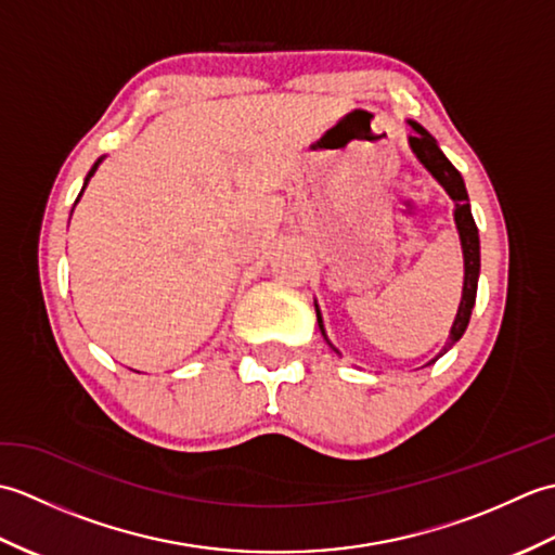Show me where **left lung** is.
<instances>
[{
  "instance_id": "left-lung-1",
  "label": "left lung",
  "mask_w": 555,
  "mask_h": 555,
  "mask_svg": "<svg viewBox=\"0 0 555 555\" xmlns=\"http://www.w3.org/2000/svg\"><path fill=\"white\" fill-rule=\"evenodd\" d=\"M405 124L410 126V135H408L410 152L415 155V159L422 164V167L431 173V179L443 188L448 197L453 199V205H455L453 221H455V229H457V235H460V247H463V269H465L463 296H460V305H457L455 320H453V326H451V334H448L446 346L439 350V356L427 362V364H434L441 356H446V352L451 350L460 338H463L465 328L469 324V317H473V308H475V300H477L479 267H481L479 264V231H477V223H475V217H473V209H469V197H467V188H465L463 176H460V171L453 167L451 162H448V157L441 152L439 143H436V138L427 131V128L420 126L417 121H412V119H408ZM314 310H317V324H320L322 336L326 338V344L334 348V344L326 336L322 310H320V305H317V300H314ZM338 356H340V352H338ZM427 364H424V367H427Z\"/></svg>"
}]
</instances>
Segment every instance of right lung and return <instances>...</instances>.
I'll return each mask as SVG.
<instances>
[{
  "label": "right lung",
  "mask_w": 555,
  "mask_h": 555,
  "mask_svg": "<svg viewBox=\"0 0 555 555\" xmlns=\"http://www.w3.org/2000/svg\"><path fill=\"white\" fill-rule=\"evenodd\" d=\"M102 159H104V157H100V159H98L95 164H92V169H90V171H88V176H86V183H82V188H80V193H78V197H76V203H78V199L82 197V191H86V188H88V181L92 179V176H95V171H98V167H100V164H102ZM74 207H76V205H74ZM70 211H74V209H70Z\"/></svg>",
  "instance_id": "right-lung-1"
}]
</instances>
